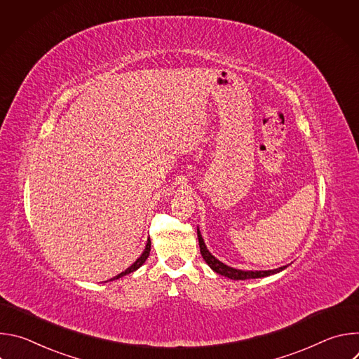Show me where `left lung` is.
<instances>
[{"label": "left lung", "instance_id": "left-lung-1", "mask_svg": "<svg viewBox=\"0 0 359 359\" xmlns=\"http://www.w3.org/2000/svg\"><path fill=\"white\" fill-rule=\"evenodd\" d=\"M197 238H198V245H200V252H201V257L204 259V262H206L209 264V267L216 271L217 274L220 276H224L227 278H231V280H248V278H262V277H269V276H273V274H277L280 271H283L284 269H287V266H283V267H278V269H274V270H266V271H244V270H237V269H233L230 266H226L224 263H222L220 260H217L215 255L208 250L206 244H204V240L200 234V230L197 227Z\"/></svg>", "mask_w": 359, "mask_h": 359}]
</instances>
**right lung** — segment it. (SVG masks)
Here are the masks:
<instances>
[{
  "instance_id": "right-lung-1",
  "label": "right lung",
  "mask_w": 359,
  "mask_h": 359,
  "mask_svg": "<svg viewBox=\"0 0 359 359\" xmlns=\"http://www.w3.org/2000/svg\"><path fill=\"white\" fill-rule=\"evenodd\" d=\"M149 252H150V238H147V243H146V247H144V250H143V252L140 254V257L130 266V267H128L125 271H122L121 274H118L116 277H114L112 280H118V278H121V277H123V276H126V274H130V273H133V271H136L139 267H142L143 266V263L146 262V259L149 257ZM111 280V281H112Z\"/></svg>"
}]
</instances>
